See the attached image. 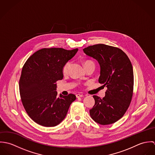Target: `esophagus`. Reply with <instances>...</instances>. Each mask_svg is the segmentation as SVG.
<instances>
[{
  "mask_svg": "<svg viewBox=\"0 0 155 155\" xmlns=\"http://www.w3.org/2000/svg\"><path fill=\"white\" fill-rule=\"evenodd\" d=\"M76 97H77V98H80V97H84V95H83L82 94H76Z\"/></svg>",
  "mask_w": 155,
  "mask_h": 155,
  "instance_id": "1",
  "label": "esophagus"
}]
</instances>
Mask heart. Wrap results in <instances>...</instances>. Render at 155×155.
Instances as JSON below:
<instances>
[{
    "label": "heart",
    "mask_w": 155,
    "mask_h": 155,
    "mask_svg": "<svg viewBox=\"0 0 155 155\" xmlns=\"http://www.w3.org/2000/svg\"><path fill=\"white\" fill-rule=\"evenodd\" d=\"M70 65H71V63H70V62H67L66 63L64 64V66L63 67V73L64 74H66L67 73V72H68V70H69V68H70ZM84 67H85L88 66H90V65H92V66H95V64H94V63L93 62V61H90V60H87V61H85V62H84Z\"/></svg>",
    "instance_id": "b5f03b06"
}]
</instances>
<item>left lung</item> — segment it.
I'll use <instances>...</instances> for the list:
<instances>
[{
  "instance_id": "left-lung-1",
  "label": "left lung",
  "mask_w": 155,
  "mask_h": 155,
  "mask_svg": "<svg viewBox=\"0 0 155 155\" xmlns=\"http://www.w3.org/2000/svg\"><path fill=\"white\" fill-rule=\"evenodd\" d=\"M83 51L86 55L98 62L100 66L98 82L107 88L103 98L93 96L95 104L89 110L90 116L99 124H113L124 115L132 100V64L127 54L116 47L94 45L84 48Z\"/></svg>"
}]
</instances>
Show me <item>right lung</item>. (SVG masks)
I'll return each mask as SVG.
<instances>
[{"label": "right lung", "instance_id": "obj_1", "mask_svg": "<svg viewBox=\"0 0 155 155\" xmlns=\"http://www.w3.org/2000/svg\"><path fill=\"white\" fill-rule=\"evenodd\" d=\"M78 51L43 48L25 63L19 81L20 96L27 113L38 124L46 127L58 125L76 100L72 94L57 97L56 82L63 79V67Z\"/></svg>", "mask_w": 155, "mask_h": 155}]
</instances>
